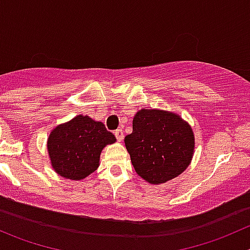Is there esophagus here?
<instances>
[{"label":"esophagus","mask_w":250,"mask_h":250,"mask_svg":"<svg viewBox=\"0 0 250 250\" xmlns=\"http://www.w3.org/2000/svg\"><path fill=\"white\" fill-rule=\"evenodd\" d=\"M114 135H115V137H116V140H118V141H121V140L124 139V132H123V130H121V129L115 130V131H114Z\"/></svg>","instance_id":"1"}]
</instances>
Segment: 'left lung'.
Here are the masks:
<instances>
[{
  "label": "left lung",
  "instance_id": "obj_1",
  "mask_svg": "<svg viewBox=\"0 0 250 250\" xmlns=\"http://www.w3.org/2000/svg\"><path fill=\"white\" fill-rule=\"evenodd\" d=\"M125 146L137 174L151 184H161L187 169L194 153V134L175 114L142 109L132 120Z\"/></svg>",
  "mask_w": 250,
  "mask_h": 250
}]
</instances>
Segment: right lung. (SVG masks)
Segmentation results:
<instances>
[{"instance_id":"obj_1","label":"right lung","mask_w":250,"mask_h":250,"mask_svg":"<svg viewBox=\"0 0 250 250\" xmlns=\"http://www.w3.org/2000/svg\"><path fill=\"white\" fill-rule=\"evenodd\" d=\"M115 140L101 121L76 116L55 127L47 139L52 168L66 179H83L98 168L102 149Z\"/></svg>"}]
</instances>
